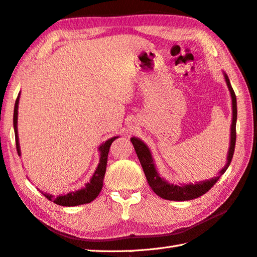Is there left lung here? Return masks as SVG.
<instances>
[{"label": "left lung", "instance_id": "left-lung-1", "mask_svg": "<svg viewBox=\"0 0 257 257\" xmlns=\"http://www.w3.org/2000/svg\"><path fill=\"white\" fill-rule=\"evenodd\" d=\"M225 81L227 84V88L230 92V97H232V109H233V118H232V124H230V142H229V149L227 153V162L224 167L219 170V174L217 177L210 178L208 180H204V182L195 183V184H180V185H174L169 184L167 180L160 177L157 169H156L155 162L153 158L152 152L148 148L142 139L133 137L130 138L132 143L135 147L136 154L138 156V159L142 167L144 169V173L147 182L150 187L155 192L156 195L159 197L167 200H175V202H184V200H190L195 199L200 196L207 193L208 190L213 187L216 182L219 179L226 170H227L228 166L232 162L234 150H235V143H236V120H237V103H236V95L234 90L230 85L229 79L227 74L224 73Z\"/></svg>", "mask_w": 257, "mask_h": 257}]
</instances>
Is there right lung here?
I'll use <instances>...</instances> for the list:
<instances>
[{
    "label": "right lung",
    "instance_id": "obj_1",
    "mask_svg": "<svg viewBox=\"0 0 257 257\" xmlns=\"http://www.w3.org/2000/svg\"><path fill=\"white\" fill-rule=\"evenodd\" d=\"M19 100H20V93L17 98L14 105V114H13V125H14V134H15V143H17V150L18 155L21 156V149H20V143H19V136H18V109H19ZM118 138V136L105 140L103 144L100 145L99 153H100V160L98 164V167L93 173L90 182L85 184V186L81 189L75 190L64 195L55 196L51 194L43 193L42 194L47 197L49 200H51L54 204L60 206H78L82 204L91 203L93 199L97 198V196L100 194L102 189L103 185V178L105 174V168H107V162H108V153L110 149V146ZM40 190V189H39Z\"/></svg>",
    "mask_w": 257,
    "mask_h": 257
}]
</instances>
